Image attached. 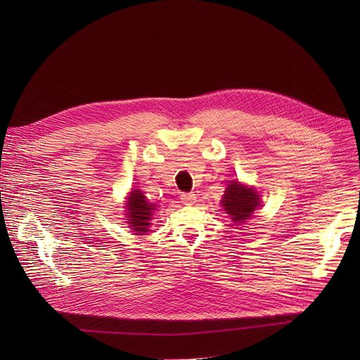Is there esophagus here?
<instances>
[{
	"mask_svg": "<svg viewBox=\"0 0 360 360\" xmlns=\"http://www.w3.org/2000/svg\"><path fill=\"white\" fill-rule=\"evenodd\" d=\"M181 200H182L184 204L191 205V204L195 202L197 197H195V194H193V193H182V194H181Z\"/></svg>",
	"mask_w": 360,
	"mask_h": 360,
	"instance_id": "esophagus-1",
	"label": "esophagus"
}]
</instances>
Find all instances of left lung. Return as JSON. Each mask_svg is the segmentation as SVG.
<instances>
[{"label": "left lung", "instance_id": "8db88e82", "mask_svg": "<svg viewBox=\"0 0 360 360\" xmlns=\"http://www.w3.org/2000/svg\"><path fill=\"white\" fill-rule=\"evenodd\" d=\"M221 204L224 207V212L231 214V219L235 223L245 221L258 207V195L251 188L232 181V184L226 188Z\"/></svg>", "mask_w": 360, "mask_h": 360}]
</instances>
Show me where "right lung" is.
Returning <instances> with one entry per match:
<instances>
[{
    "label": "right lung",
    "mask_w": 360,
    "mask_h": 360,
    "mask_svg": "<svg viewBox=\"0 0 360 360\" xmlns=\"http://www.w3.org/2000/svg\"><path fill=\"white\" fill-rule=\"evenodd\" d=\"M127 209H128L127 216L129 217L128 220H129L131 228L137 232V235L147 232L150 219L156 210V205L150 204L139 190H134L129 195Z\"/></svg>",
    "instance_id": "obj_1"
}]
</instances>
